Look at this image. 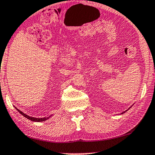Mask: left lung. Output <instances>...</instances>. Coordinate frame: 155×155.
I'll use <instances>...</instances> for the list:
<instances>
[{"label": "left lung", "mask_w": 155, "mask_h": 155, "mask_svg": "<svg viewBox=\"0 0 155 155\" xmlns=\"http://www.w3.org/2000/svg\"><path fill=\"white\" fill-rule=\"evenodd\" d=\"M130 108H131V107H130V108H129L128 109H130ZM127 110H125V111H124V112H123L122 113H121V114H123V113H125V112H126V111H127Z\"/></svg>", "instance_id": "8db88e82"}]
</instances>
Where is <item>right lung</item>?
Instances as JSON below:
<instances>
[{
  "instance_id": "right-lung-1",
  "label": "right lung",
  "mask_w": 155,
  "mask_h": 155,
  "mask_svg": "<svg viewBox=\"0 0 155 155\" xmlns=\"http://www.w3.org/2000/svg\"><path fill=\"white\" fill-rule=\"evenodd\" d=\"M15 108L17 109V110L18 111V112H19L21 115H23L24 117H25L26 118L30 120L34 121V122H43V121L47 120H48V119L49 118V117H51V116H52V115H49V117H30V116H29V115H26L25 113H22V111H20V110H18V109L17 108Z\"/></svg>"
}]
</instances>
